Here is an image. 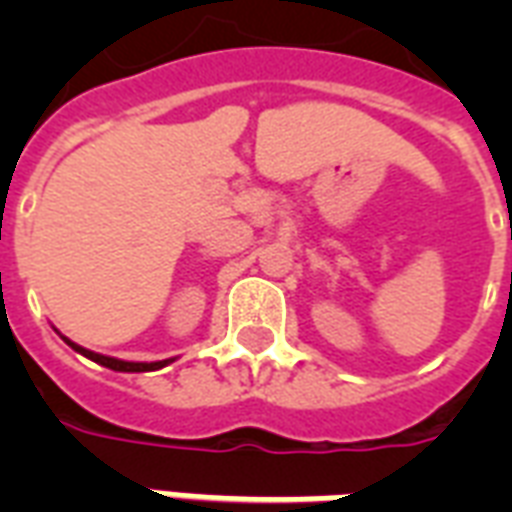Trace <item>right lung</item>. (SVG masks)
<instances>
[{
	"label": "right lung",
	"instance_id": "add662e5",
	"mask_svg": "<svg viewBox=\"0 0 512 512\" xmlns=\"http://www.w3.org/2000/svg\"><path fill=\"white\" fill-rule=\"evenodd\" d=\"M76 353H82V356L92 358L95 364L108 366V369H114V372H154V369H162V366L170 364V358L167 361H151V364H138V361H122V358H111V356H100V353H92V350L82 348V345H74L71 340H66Z\"/></svg>",
	"mask_w": 512,
	"mask_h": 512
}]
</instances>
